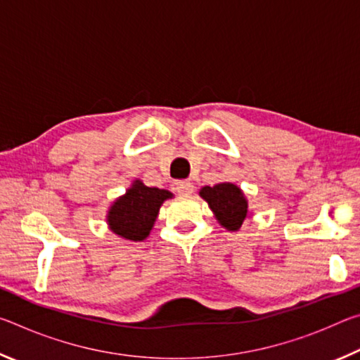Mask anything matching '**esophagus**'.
<instances>
[{
    "label": "esophagus",
    "instance_id": "obj_1",
    "mask_svg": "<svg viewBox=\"0 0 360 360\" xmlns=\"http://www.w3.org/2000/svg\"><path fill=\"white\" fill-rule=\"evenodd\" d=\"M174 191L179 195H191L193 192V186L191 181H178L174 184Z\"/></svg>",
    "mask_w": 360,
    "mask_h": 360
}]
</instances>
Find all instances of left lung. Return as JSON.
<instances>
[{"mask_svg":"<svg viewBox=\"0 0 360 360\" xmlns=\"http://www.w3.org/2000/svg\"><path fill=\"white\" fill-rule=\"evenodd\" d=\"M200 195L208 202L210 208L214 211L217 221L229 230H238L248 216V202L245 195L230 182H222L216 186H206L200 191Z\"/></svg>","mask_w":360,"mask_h":360,"instance_id":"8db88e82","label":"left lung"}]
</instances>
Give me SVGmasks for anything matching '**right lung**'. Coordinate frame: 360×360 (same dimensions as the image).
I'll return each mask as SVG.
<instances>
[{"label": "right lung", "mask_w": 360, "mask_h": 360, "mask_svg": "<svg viewBox=\"0 0 360 360\" xmlns=\"http://www.w3.org/2000/svg\"><path fill=\"white\" fill-rule=\"evenodd\" d=\"M172 197L173 193L165 188L148 187L141 181H135L109 210V227L122 238L143 241L152 230L162 203Z\"/></svg>", "instance_id": "add662e5"}]
</instances>
